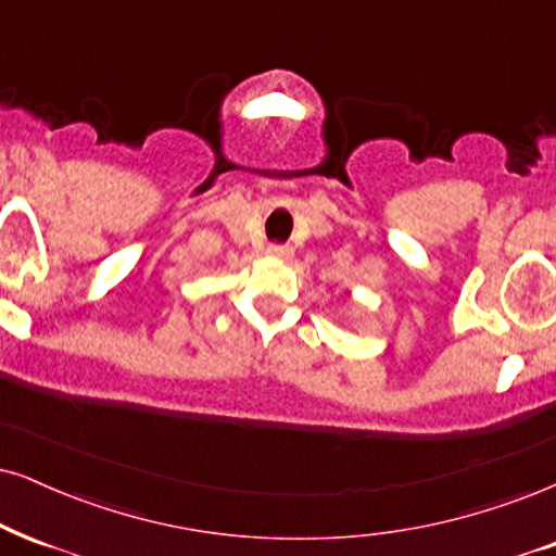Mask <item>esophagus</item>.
I'll list each match as a JSON object with an SVG mask.
<instances>
[{
    "label": "esophagus",
    "mask_w": 556,
    "mask_h": 556,
    "mask_svg": "<svg viewBox=\"0 0 556 556\" xmlns=\"http://www.w3.org/2000/svg\"><path fill=\"white\" fill-rule=\"evenodd\" d=\"M267 255H270V257H291L293 250L289 244H267Z\"/></svg>",
    "instance_id": "obj_1"
}]
</instances>
